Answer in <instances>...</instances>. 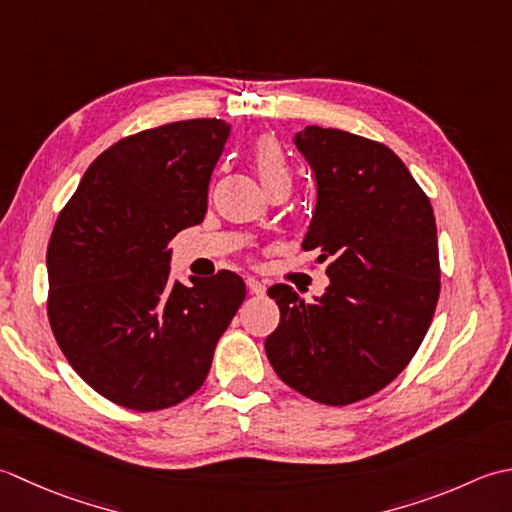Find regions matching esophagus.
Instances as JSON below:
<instances>
[{
  "instance_id": "1",
  "label": "esophagus",
  "mask_w": 512,
  "mask_h": 512,
  "mask_svg": "<svg viewBox=\"0 0 512 512\" xmlns=\"http://www.w3.org/2000/svg\"><path fill=\"white\" fill-rule=\"evenodd\" d=\"M245 283H247V289H249V294H254V296H263V294H265V285H263V283H260V280H258V278H254V276H249V278L245 280Z\"/></svg>"
}]
</instances>
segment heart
<instances>
[{
  "label": "heart",
  "instance_id": "heart-1",
  "mask_svg": "<svg viewBox=\"0 0 512 512\" xmlns=\"http://www.w3.org/2000/svg\"><path fill=\"white\" fill-rule=\"evenodd\" d=\"M254 170L258 174L263 187L278 183V181H289V163L283 148L274 139H260L254 148Z\"/></svg>",
  "mask_w": 512,
  "mask_h": 512
}]
</instances>
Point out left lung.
Listing matches in <instances>:
<instances>
[{
  "label": "left lung",
  "mask_w": 512,
  "mask_h": 512,
  "mask_svg": "<svg viewBox=\"0 0 512 512\" xmlns=\"http://www.w3.org/2000/svg\"><path fill=\"white\" fill-rule=\"evenodd\" d=\"M294 143L316 176L302 249L329 260V287L314 302L269 287L280 322L265 351L291 389L344 406L398 378L426 336L440 296L435 216L387 145L320 125Z\"/></svg>",
  "instance_id": "left-lung-1"
}]
</instances>
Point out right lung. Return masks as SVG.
<instances>
[{
    "label": "right lung",
    "mask_w": 512,
    "mask_h": 512,
    "mask_svg": "<svg viewBox=\"0 0 512 512\" xmlns=\"http://www.w3.org/2000/svg\"><path fill=\"white\" fill-rule=\"evenodd\" d=\"M232 125L192 119L99 154L48 245V318L70 367L103 398L159 411L201 387L245 300L234 271L170 278V241L203 223Z\"/></svg>",
    "instance_id": "right-lung-1"
}]
</instances>
